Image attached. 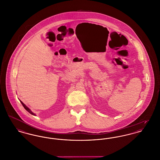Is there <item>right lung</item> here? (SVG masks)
<instances>
[{"instance_id": "obj_1", "label": "right lung", "mask_w": 160, "mask_h": 160, "mask_svg": "<svg viewBox=\"0 0 160 160\" xmlns=\"http://www.w3.org/2000/svg\"><path fill=\"white\" fill-rule=\"evenodd\" d=\"M20 102H21L22 104L23 105V106L24 107V108H25V109H26V110H27V111H28L29 113H30L31 114H32V115H36V114H35V113H34L33 112H32L31 111V110L29 109L28 108V107H27V106H25V104L23 103H22L21 101H20Z\"/></svg>"}]
</instances>
